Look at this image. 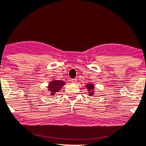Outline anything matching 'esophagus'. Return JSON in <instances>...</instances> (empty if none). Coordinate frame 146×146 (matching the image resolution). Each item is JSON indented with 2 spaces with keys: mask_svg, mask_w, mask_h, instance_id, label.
<instances>
[{
  "mask_svg": "<svg viewBox=\"0 0 146 146\" xmlns=\"http://www.w3.org/2000/svg\"><path fill=\"white\" fill-rule=\"evenodd\" d=\"M76 82H77V79L73 78V79H72V80H71V83H76Z\"/></svg>",
  "mask_w": 146,
  "mask_h": 146,
  "instance_id": "esophagus-1",
  "label": "esophagus"
}]
</instances>
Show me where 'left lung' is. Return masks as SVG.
Segmentation results:
<instances>
[{
  "instance_id": "left-lung-1",
  "label": "left lung",
  "mask_w": 146,
  "mask_h": 146,
  "mask_svg": "<svg viewBox=\"0 0 146 146\" xmlns=\"http://www.w3.org/2000/svg\"><path fill=\"white\" fill-rule=\"evenodd\" d=\"M86 87L87 88L88 91L89 93V96H93V89H94V85L93 84H87L86 86Z\"/></svg>"
}]
</instances>
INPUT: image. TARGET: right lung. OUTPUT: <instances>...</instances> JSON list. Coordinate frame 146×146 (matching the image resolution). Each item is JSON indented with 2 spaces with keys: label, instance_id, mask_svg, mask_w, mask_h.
Instances as JSON below:
<instances>
[{
  "label": "right lung",
  "instance_id": "right-lung-1",
  "mask_svg": "<svg viewBox=\"0 0 146 146\" xmlns=\"http://www.w3.org/2000/svg\"><path fill=\"white\" fill-rule=\"evenodd\" d=\"M63 85H65V82L63 81V80H55L50 82L49 83L48 86V90L50 92V96H54L55 93H57L60 90V88L63 87Z\"/></svg>",
  "mask_w": 146,
  "mask_h": 146
}]
</instances>
